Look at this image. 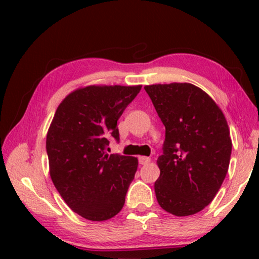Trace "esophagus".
<instances>
[{
    "label": "esophagus",
    "instance_id": "obj_1",
    "mask_svg": "<svg viewBox=\"0 0 259 259\" xmlns=\"http://www.w3.org/2000/svg\"><path fill=\"white\" fill-rule=\"evenodd\" d=\"M150 161H151V159L148 158V157H144V155H141V157H139V164H141V165H146Z\"/></svg>",
    "mask_w": 259,
    "mask_h": 259
}]
</instances>
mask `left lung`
Listing matches in <instances>:
<instances>
[{
	"label": "left lung",
	"mask_w": 259,
	"mask_h": 259,
	"mask_svg": "<svg viewBox=\"0 0 259 259\" xmlns=\"http://www.w3.org/2000/svg\"><path fill=\"white\" fill-rule=\"evenodd\" d=\"M144 88L165 126L154 183L158 203L178 217L197 213L213 200L229 169L232 141L224 113L192 83Z\"/></svg>",
	"instance_id": "obj_1"
}]
</instances>
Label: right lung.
Here are the masks:
<instances>
[{
	"label": "right lung",
	"mask_w": 259,
	"mask_h": 259,
	"mask_svg": "<svg viewBox=\"0 0 259 259\" xmlns=\"http://www.w3.org/2000/svg\"><path fill=\"white\" fill-rule=\"evenodd\" d=\"M141 84H91L61 101L49 126L46 148L52 182L66 204L84 219L107 221L125 204L138 158L109 154L116 122Z\"/></svg>",
	"instance_id": "add662e5"
}]
</instances>
